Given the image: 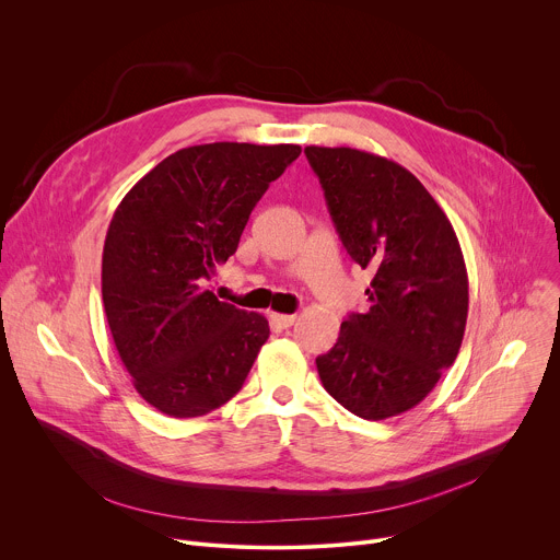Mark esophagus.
Returning a JSON list of instances; mask_svg holds the SVG:
<instances>
[{
  "label": "esophagus",
  "mask_w": 560,
  "mask_h": 560,
  "mask_svg": "<svg viewBox=\"0 0 560 560\" xmlns=\"http://www.w3.org/2000/svg\"><path fill=\"white\" fill-rule=\"evenodd\" d=\"M270 322H272L275 326H279V328H290V326L296 322V316H294V314H279V312H270Z\"/></svg>",
  "instance_id": "34e87169"
}]
</instances>
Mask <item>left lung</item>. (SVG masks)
<instances>
[{
  "mask_svg": "<svg viewBox=\"0 0 560 560\" xmlns=\"http://www.w3.org/2000/svg\"><path fill=\"white\" fill-rule=\"evenodd\" d=\"M305 156L346 250L374 272L370 310L346 318L316 370L346 410L383 421L419 406L460 350V244L425 186L392 159L343 145H307Z\"/></svg>",
  "mask_w": 560,
  "mask_h": 560,
  "instance_id": "left-lung-1",
  "label": "left lung"
}]
</instances>
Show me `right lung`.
<instances>
[{
  "instance_id": "1",
  "label": "right lung",
  "mask_w": 560,
  "mask_h": 560,
  "mask_svg": "<svg viewBox=\"0 0 560 560\" xmlns=\"http://www.w3.org/2000/svg\"><path fill=\"white\" fill-rule=\"evenodd\" d=\"M301 154L296 143L182 148L117 206L102 257L108 328L135 389L175 419L203 417L242 389L268 318L203 283L236 253L253 208Z\"/></svg>"
}]
</instances>
